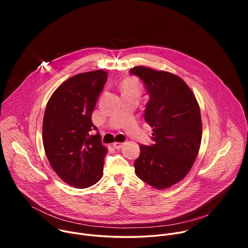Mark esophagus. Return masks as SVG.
Returning a JSON list of instances; mask_svg holds the SVG:
<instances>
[{
	"label": "esophagus",
	"mask_w": 248,
	"mask_h": 248,
	"mask_svg": "<svg viewBox=\"0 0 248 248\" xmlns=\"http://www.w3.org/2000/svg\"><path fill=\"white\" fill-rule=\"evenodd\" d=\"M113 146H114V148H116V149H121V148L124 146V143H121V142H114V143H113Z\"/></svg>",
	"instance_id": "obj_1"
}]
</instances>
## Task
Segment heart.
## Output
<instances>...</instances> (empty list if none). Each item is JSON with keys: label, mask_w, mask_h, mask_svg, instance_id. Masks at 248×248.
<instances>
[{"label": "heart", "mask_w": 248, "mask_h": 248, "mask_svg": "<svg viewBox=\"0 0 248 248\" xmlns=\"http://www.w3.org/2000/svg\"><path fill=\"white\" fill-rule=\"evenodd\" d=\"M120 89L123 94H140L141 87L137 80L133 78H125L120 84Z\"/></svg>", "instance_id": "b5f03b06"}]
</instances>
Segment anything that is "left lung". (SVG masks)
Wrapping results in <instances>:
<instances>
[{
    "label": "left lung",
    "mask_w": 248,
    "mask_h": 248,
    "mask_svg": "<svg viewBox=\"0 0 248 248\" xmlns=\"http://www.w3.org/2000/svg\"><path fill=\"white\" fill-rule=\"evenodd\" d=\"M129 73L142 80L149 100L144 119L153 128L151 146L140 145L138 178L157 189L181 182L198 155L202 122L197 100L178 76L138 65Z\"/></svg>",
    "instance_id": "1"
}]
</instances>
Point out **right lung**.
I'll list each match as a JSON object with an SVG mask.
<instances>
[{
	"label": "right lung",
	"instance_id": "1",
	"mask_svg": "<svg viewBox=\"0 0 248 248\" xmlns=\"http://www.w3.org/2000/svg\"><path fill=\"white\" fill-rule=\"evenodd\" d=\"M103 69L78 74L62 82L49 99L43 119V145L48 161L64 183L92 186L103 175L108 152L91 121L99 94L107 81Z\"/></svg>",
	"mask_w": 248,
	"mask_h": 248
}]
</instances>
